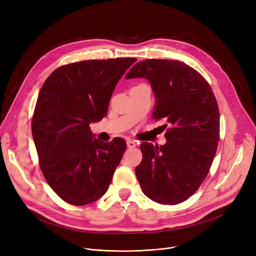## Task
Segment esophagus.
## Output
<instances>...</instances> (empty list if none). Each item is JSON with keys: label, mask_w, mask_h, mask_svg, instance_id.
I'll return each instance as SVG.
<instances>
[{"label": "esophagus", "mask_w": 256, "mask_h": 256, "mask_svg": "<svg viewBox=\"0 0 256 256\" xmlns=\"http://www.w3.org/2000/svg\"><path fill=\"white\" fill-rule=\"evenodd\" d=\"M126 146H128V149H132V148H134V147H136V142L134 140H128L126 142Z\"/></svg>", "instance_id": "34e87169"}]
</instances>
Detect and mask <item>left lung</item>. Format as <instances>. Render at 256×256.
I'll list each match as a JSON object with an SVG mask.
<instances>
[{
	"instance_id": "1",
	"label": "left lung",
	"mask_w": 256,
	"mask_h": 256,
	"mask_svg": "<svg viewBox=\"0 0 256 256\" xmlns=\"http://www.w3.org/2000/svg\"><path fill=\"white\" fill-rule=\"evenodd\" d=\"M144 78L156 103L153 118L163 120L166 144L142 142L136 175L142 192L162 204L186 200L208 173L220 138V114L206 79L186 64L172 60L136 62L126 79Z\"/></svg>"
}]
</instances>
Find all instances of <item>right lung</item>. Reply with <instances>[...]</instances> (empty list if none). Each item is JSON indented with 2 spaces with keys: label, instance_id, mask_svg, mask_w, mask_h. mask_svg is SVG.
<instances>
[{
  "label": "right lung",
  "instance_id": "right-lung-1",
  "mask_svg": "<svg viewBox=\"0 0 256 256\" xmlns=\"http://www.w3.org/2000/svg\"><path fill=\"white\" fill-rule=\"evenodd\" d=\"M136 58L83 60L54 70L42 85L32 118L40 169L66 202L85 206L108 190L126 144L94 138L116 84Z\"/></svg>",
  "mask_w": 256,
  "mask_h": 256
}]
</instances>
